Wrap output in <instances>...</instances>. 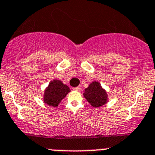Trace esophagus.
I'll return each mask as SVG.
<instances>
[{
	"mask_svg": "<svg viewBox=\"0 0 155 155\" xmlns=\"http://www.w3.org/2000/svg\"><path fill=\"white\" fill-rule=\"evenodd\" d=\"M80 89H81V88L79 87V86H77V87H74V88H73V90L79 91V90H80Z\"/></svg>",
	"mask_w": 155,
	"mask_h": 155,
	"instance_id": "1",
	"label": "esophagus"
}]
</instances>
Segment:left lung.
<instances>
[{
	"label": "left lung",
	"mask_w": 155,
	"mask_h": 155,
	"mask_svg": "<svg viewBox=\"0 0 155 155\" xmlns=\"http://www.w3.org/2000/svg\"><path fill=\"white\" fill-rule=\"evenodd\" d=\"M83 95L90 105L95 108L105 105L108 98L105 89H102L100 83L96 81L92 82L89 87L85 89Z\"/></svg>",
	"instance_id": "1"
}]
</instances>
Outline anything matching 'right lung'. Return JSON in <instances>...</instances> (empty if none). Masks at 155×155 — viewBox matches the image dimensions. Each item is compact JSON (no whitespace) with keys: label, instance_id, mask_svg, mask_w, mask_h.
<instances>
[{"label":"right lung","instance_id":"1","mask_svg":"<svg viewBox=\"0 0 155 155\" xmlns=\"http://www.w3.org/2000/svg\"><path fill=\"white\" fill-rule=\"evenodd\" d=\"M70 89L60 80L54 79L49 84L43 95V101L46 104L53 107H57L63 99L66 97Z\"/></svg>","mask_w":155,"mask_h":155}]
</instances>
